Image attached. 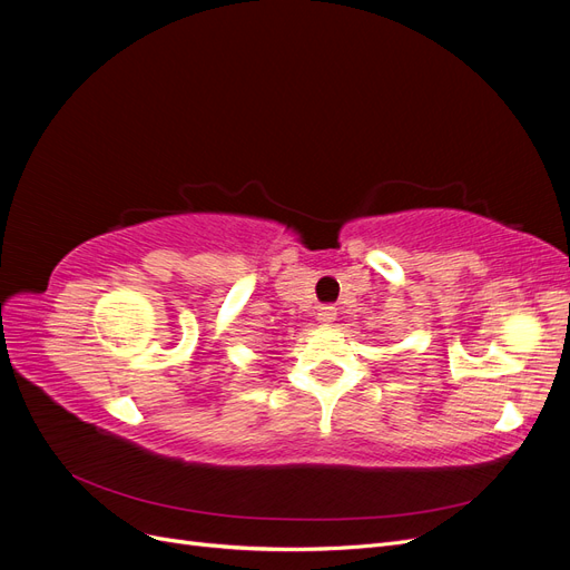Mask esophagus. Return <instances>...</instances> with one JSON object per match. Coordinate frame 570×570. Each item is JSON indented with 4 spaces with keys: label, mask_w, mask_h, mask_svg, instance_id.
Instances as JSON below:
<instances>
[{
    "label": "esophagus",
    "mask_w": 570,
    "mask_h": 570,
    "mask_svg": "<svg viewBox=\"0 0 570 570\" xmlns=\"http://www.w3.org/2000/svg\"><path fill=\"white\" fill-rule=\"evenodd\" d=\"M316 318H318V323H323V325H331L335 318H337V308L335 306H321L318 308V314H316Z\"/></svg>",
    "instance_id": "34e87169"
}]
</instances>
